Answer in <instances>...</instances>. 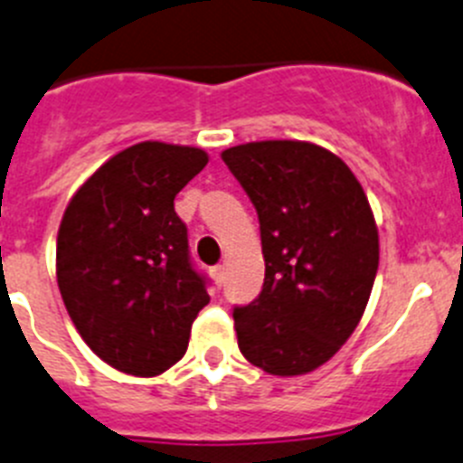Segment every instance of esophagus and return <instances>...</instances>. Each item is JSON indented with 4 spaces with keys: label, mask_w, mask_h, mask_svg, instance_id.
Instances as JSON below:
<instances>
[{
    "label": "esophagus",
    "mask_w": 463,
    "mask_h": 463,
    "mask_svg": "<svg viewBox=\"0 0 463 463\" xmlns=\"http://www.w3.org/2000/svg\"><path fill=\"white\" fill-rule=\"evenodd\" d=\"M212 279H214V283L222 288L223 283H226V269H223V265H217V267H212Z\"/></svg>",
    "instance_id": "34e87169"
}]
</instances>
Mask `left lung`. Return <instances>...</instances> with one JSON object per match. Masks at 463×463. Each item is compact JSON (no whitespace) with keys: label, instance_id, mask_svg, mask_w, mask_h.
Instances as JSON below:
<instances>
[{"label":"left lung","instance_id":"1","mask_svg":"<svg viewBox=\"0 0 463 463\" xmlns=\"http://www.w3.org/2000/svg\"><path fill=\"white\" fill-rule=\"evenodd\" d=\"M260 222L265 283L235 306L244 358L279 377L319 368L354 334L379 267V235L347 164L306 141H253L222 153Z\"/></svg>","mask_w":463,"mask_h":463}]
</instances>
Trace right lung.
I'll list each match as a JSON object with an SVG mask.
<instances>
[{
  "label": "right lung",
  "mask_w": 463,
  "mask_h": 463,
  "mask_svg": "<svg viewBox=\"0 0 463 463\" xmlns=\"http://www.w3.org/2000/svg\"><path fill=\"white\" fill-rule=\"evenodd\" d=\"M205 150L144 141L77 189L56 237V280L84 343L111 368L155 377L184 356L207 279L173 201Z\"/></svg>",
  "instance_id": "obj_1"
}]
</instances>
